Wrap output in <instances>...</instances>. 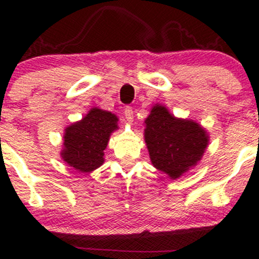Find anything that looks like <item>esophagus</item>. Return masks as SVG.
I'll list each match as a JSON object with an SVG mask.
<instances>
[{"label":"esophagus","mask_w":259,"mask_h":259,"mask_svg":"<svg viewBox=\"0 0 259 259\" xmlns=\"http://www.w3.org/2000/svg\"><path fill=\"white\" fill-rule=\"evenodd\" d=\"M124 117H125L127 123H132L134 119V111L132 107H126V108L124 109Z\"/></svg>","instance_id":"esophagus-1"}]
</instances>
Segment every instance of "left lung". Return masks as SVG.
<instances>
[{
  "label": "left lung",
  "instance_id": "left-lung-1",
  "mask_svg": "<svg viewBox=\"0 0 259 259\" xmlns=\"http://www.w3.org/2000/svg\"><path fill=\"white\" fill-rule=\"evenodd\" d=\"M144 138L153 167L173 180L196 167L209 144V135L201 124L177 118L159 103L145 119Z\"/></svg>",
  "mask_w": 259,
  "mask_h": 259
}]
</instances>
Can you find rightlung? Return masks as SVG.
I'll return each instance as SVG.
<instances>
[{
  "mask_svg": "<svg viewBox=\"0 0 259 259\" xmlns=\"http://www.w3.org/2000/svg\"><path fill=\"white\" fill-rule=\"evenodd\" d=\"M112 112L94 107L81 120L64 129L62 159L80 173H91L105 162V150L118 126Z\"/></svg>",
  "mask_w": 259,
  "mask_h": 259,
  "instance_id": "add662e5",
  "label": "right lung"
}]
</instances>
